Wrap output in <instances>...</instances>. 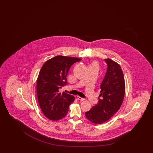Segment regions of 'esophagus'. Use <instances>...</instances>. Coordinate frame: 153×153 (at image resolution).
<instances>
[{
  "label": "esophagus",
  "instance_id": "obj_1",
  "mask_svg": "<svg viewBox=\"0 0 153 153\" xmlns=\"http://www.w3.org/2000/svg\"><path fill=\"white\" fill-rule=\"evenodd\" d=\"M77 98H78V100H79V101H84L85 99L84 98H83L81 97H79V96H78L77 97Z\"/></svg>",
  "mask_w": 153,
  "mask_h": 153
}]
</instances>
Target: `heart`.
<instances>
[{"label":"heart","instance_id":"b5f03b06","mask_svg":"<svg viewBox=\"0 0 153 153\" xmlns=\"http://www.w3.org/2000/svg\"><path fill=\"white\" fill-rule=\"evenodd\" d=\"M92 65H97V64H96V63H93V64H92Z\"/></svg>","mask_w":153,"mask_h":153}]
</instances>
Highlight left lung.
Wrapping results in <instances>:
<instances>
[{
    "label": "left lung",
    "instance_id": "8db88e82",
    "mask_svg": "<svg viewBox=\"0 0 153 153\" xmlns=\"http://www.w3.org/2000/svg\"><path fill=\"white\" fill-rule=\"evenodd\" d=\"M107 70L101 83L97 104L85 113L91 123L101 124L108 120L120 108L124 100L125 84L120 65L109 59H105Z\"/></svg>",
    "mask_w": 153,
    "mask_h": 153
}]
</instances>
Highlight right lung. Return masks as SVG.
Instances as JSON below:
<instances>
[{
  "mask_svg": "<svg viewBox=\"0 0 153 153\" xmlns=\"http://www.w3.org/2000/svg\"><path fill=\"white\" fill-rule=\"evenodd\" d=\"M81 59L57 56L42 65L36 81V94L39 106L43 114L50 120L57 121L65 117L69 105L75 98L59 89L67 83L69 70Z\"/></svg>",
  "mask_w": 153,
  "mask_h": 153,
  "instance_id": "add662e5",
  "label": "right lung"
}]
</instances>
